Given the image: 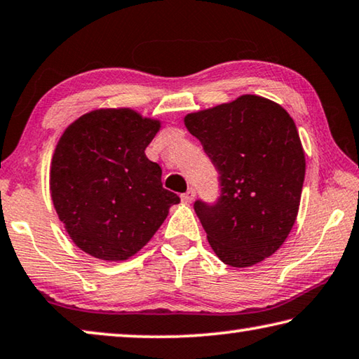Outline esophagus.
<instances>
[{"mask_svg": "<svg viewBox=\"0 0 359 359\" xmlns=\"http://www.w3.org/2000/svg\"><path fill=\"white\" fill-rule=\"evenodd\" d=\"M180 198H182V201H184V203H191L194 199V190H193V188H190V190L182 194Z\"/></svg>", "mask_w": 359, "mask_h": 359, "instance_id": "1", "label": "esophagus"}]
</instances>
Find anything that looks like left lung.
Returning <instances> with one entry per match:
<instances>
[{
  "mask_svg": "<svg viewBox=\"0 0 359 359\" xmlns=\"http://www.w3.org/2000/svg\"><path fill=\"white\" fill-rule=\"evenodd\" d=\"M184 121L220 174L217 203H194L212 250L233 267L258 264L282 247L299 210L306 155L293 118L242 95Z\"/></svg>",
  "mask_w": 359,
  "mask_h": 359,
  "instance_id": "8db88e82",
  "label": "left lung"
}]
</instances>
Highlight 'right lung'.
<instances>
[{
  "mask_svg": "<svg viewBox=\"0 0 359 359\" xmlns=\"http://www.w3.org/2000/svg\"><path fill=\"white\" fill-rule=\"evenodd\" d=\"M161 121L130 107L96 109L72 121L53 151L50 196L66 233L102 261L136 255L180 203L165 190L145 149Z\"/></svg>",
  "mask_w": 359,
  "mask_h": 359,
  "instance_id": "1",
  "label": "right lung"
}]
</instances>
